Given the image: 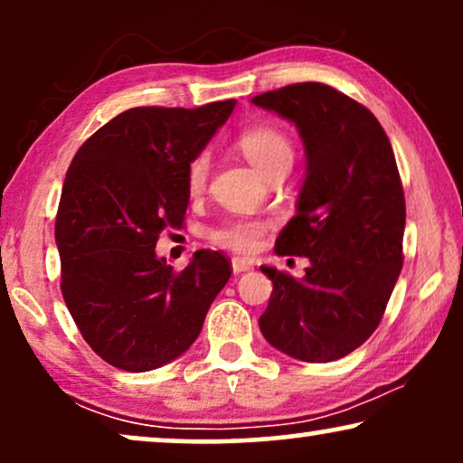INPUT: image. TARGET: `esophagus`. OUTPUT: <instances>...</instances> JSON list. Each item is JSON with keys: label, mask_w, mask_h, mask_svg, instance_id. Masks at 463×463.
Returning <instances> with one entry per match:
<instances>
[{"label": "esophagus", "mask_w": 463, "mask_h": 463, "mask_svg": "<svg viewBox=\"0 0 463 463\" xmlns=\"http://www.w3.org/2000/svg\"><path fill=\"white\" fill-rule=\"evenodd\" d=\"M232 269H233V274H244V271L252 269V263L246 261V259H242V257H233Z\"/></svg>", "instance_id": "esophagus-1"}]
</instances>
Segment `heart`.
Returning a JSON list of instances; mask_svg holds the SVG:
<instances>
[{
    "mask_svg": "<svg viewBox=\"0 0 463 463\" xmlns=\"http://www.w3.org/2000/svg\"><path fill=\"white\" fill-rule=\"evenodd\" d=\"M238 147L246 156L252 166L263 176H268L278 166H290L293 164V145L280 130L271 126H257L240 135ZM208 173H211V157L206 151H202L189 162L187 166V189L192 195L204 192ZM268 232V223L246 217L227 219L217 227L208 232L213 244L221 249H230L236 252H255L261 244V240Z\"/></svg>",
    "mask_w": 463,
    "mask_h": 463,
    "instance_id": "1",
    "label": "heart"
}]
</instances>
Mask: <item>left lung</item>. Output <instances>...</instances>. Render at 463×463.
Segmentation results:
<instances>
[{
	"mask_svg": "<svg viewBox=\"0 0 463 463\" xmlns=\"http://www.w3.org/2000/svg\"><path fill=\"white\" fill-rule=\"evenodd\" d=\"M252 103L297 126L307 160L274 250L309 265L303 278L261 265L274 290L259 326L287 356L331 363L371 337L401 276L407 211L394 151L364 105L326 84H290Z\"/></svg>",
	"mask_w": 463,
	"mask_h": 463,
	"instance_id": "left-lung-1",
	"label": "left lung"
}]
</instances>
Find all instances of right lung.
Returning a JSON list of instances; mask_svg holds the SVG:
<instances>
[{
	"mask_svg": "<svg viewBox=\"0 0 463 463\" xmlns=\"http://www.w3.org/2000/svg\"><path fill=\"white\" fill-rule=\"evenodd\" d=\"M236 100L195 109L135 107L94 132L62 185L54 238L61 290L86 344L105 363L143 373L179 358L232 276L217 250L175 271L156 255L189 204L187 166Z\"/></svg>",
	"mask_w": 463,
	"mask_h": 463,
	"instance_id": "obj_1",
	"label": "right lung"
}]
</instances>
